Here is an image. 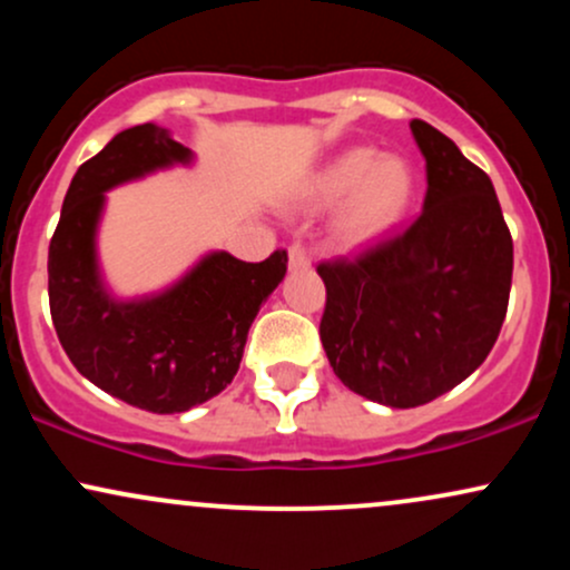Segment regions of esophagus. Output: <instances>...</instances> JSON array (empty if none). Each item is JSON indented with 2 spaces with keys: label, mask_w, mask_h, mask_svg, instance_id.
Instances as JSON below:
<instances>
[{
  "label": "esophagus",
  "mask_w": 570,
  "mask_h": 570,
  "mask_svg": "<svg viewBox=\"0 0 570 570\" xmlns=\"http://www.w3.org/2000/svg\"><path fill=\"white\" fill-rule=\"evenodd\" d=\"M307 267H311V254L305 252V246H289V271H307Z\"/></svg>",
  "instance_id": "obj_1"
}]
</instances>
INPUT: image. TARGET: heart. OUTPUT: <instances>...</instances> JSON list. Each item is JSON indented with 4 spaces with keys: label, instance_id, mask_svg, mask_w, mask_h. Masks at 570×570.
Listing matches in <instances>:
<instances>
[{
    "label": "heart",
    "instance_id": "obj_1",
    "mask_svg": "<svg viewBox=\"0 0 570 570\" xmlns=\"http://www.w3.org/2000/svg\"><path fill=\"white\" fill-rule=\"evenodd\" d=\"M410 166L402 158H383L372 147H351L326 160L297 189L303 208L343 204L337 235L345 246H367L377 240L407 212L412 200Z\"/></svg>",
    "mask_w": 570,
    "mask_h": 570
}]
</instances>
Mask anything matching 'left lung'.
Segmentation results:
<instances>
[{"label": "left lung", "instance_id": "left-lung-1", "mask_svg": "<svg viewBox=\"0 0 570 570\" xmlns=\"http://www.w3.org/2000/svg\"><path fill=\"white\" fill-rule=\"evenodd\" d=\"M410 128L426 158L421 217L356 257L318 265L332 370L353 394L399 410L448 394L485 362L514 263L490 176L429 122Z\"/></svg>", "mask_w": 570, "mask_h": 570}]
</instances>
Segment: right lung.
<instances>
[{
  "label": "right lung",
  "mask_w": 570,
  "mask_h": 570,
  "mask_svg": "<svg viewBox=\"0 0 570 570\" xmlns=\"http://www.w3.org/2000/svg\"><path fill=\"white\" fill-rule=\"evenodd\" d=\"M193 153L155 122L117 134L77 168L48 252L56 335L77 372L147 412H185L233 383L248 326L286 276V252L244 263L212 252L158 294L120 299L98 271L96 233L107 189L171 166Z\"/></svg>",
  "instance_id": "obj_1"
}]
</instances>
